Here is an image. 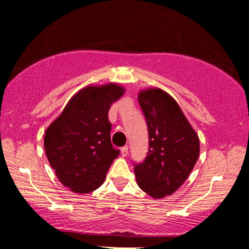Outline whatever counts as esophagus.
Masks as SVG:
<instances>
[{"label":"esophagus","mask_w":249,"mask_h":249,"mask_svg":"<svg viewBox=\"0 0 249 249\" xmlns=\"http://www.w3.org/2000/svg\"><path fill=\"white\" fill-rule=\"evenodd\" d=\"M121 154H122V156H123V157H126V156H127V154H128V147L127 146L121 147Z\"/></svg>","instance_id":"34e87169"}]
</instances>
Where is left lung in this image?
<instances>
[{"mask_svg": "<svg viewBox=\"0 0 249 249\" xmlns=\"http://www.w3.org/2000/svg\"><path fill=\"white\" fill-rule=\"evenodd\" d=\"M138 102L148 128V153L134 163L138 187L155 199L170 196L192 171L200 142L178 103L160 89L142 91Z\"/></svg>", "mask_w": 249, "mask_h": 249, "instance_id": "8db88e82", "label": "left lung"}]
</instances>
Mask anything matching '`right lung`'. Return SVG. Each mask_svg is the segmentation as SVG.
I'll list each match as a JSON object with an SVG mask.
<instances>
[{
    "label": "right lung",
    "instance_id": "add662e5",
    "mask_svg": "<svg viewBox=\"0 0 249 249\" xmlns=\"http://www.w3.org/2000/svg\"><path fill=\"white\" fill-rule=\"evenodd\" d=\"M123 94V88L114 83L84 88L46 130L44 146L50 166L73 192L98 189L119 156L111 142L108 109Z\"/></svg>",
    "mask_w": 249,
    "mask_h": 249
}]
</instances>
